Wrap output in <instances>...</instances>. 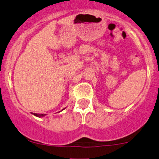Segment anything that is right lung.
<instances>
[{
  "instance_id": "1",
  "label": "right lung",
  "mask_w": 159,
  "mask_h": 159,
  "mask_svg": "<svg viewBox=\"0 0 159 159\" xmlns=\"http://www.w3.org/2000/svg\"><path fill=\"white\" fill-rule=\"evenodd\" d=\"M65 109H63L62 110H64ZM33 114V115H35V117H44L46 115H44V114H36V113H32Z\"/></svg>"
}]
</instances>
